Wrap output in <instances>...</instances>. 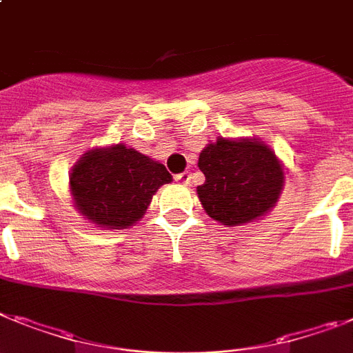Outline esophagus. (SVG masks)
<instances>
[{
  "mask_svg": "<svg viewBox=\"0 0 353 353\" xmlns=\"http://www.w3.org/2000/svg\"><path fill=\"white\" fill-rule=\"evenodd\" d=\"M174 182L182 183V185H188V183L191 182V174H189L188 171H183V173L174 174Z\"/></svg>",
  "mask_w": 353,
  "mask_h": 353,
  "instance_id": "obj_1",
  "label": "esophagus"
}]
</instances>
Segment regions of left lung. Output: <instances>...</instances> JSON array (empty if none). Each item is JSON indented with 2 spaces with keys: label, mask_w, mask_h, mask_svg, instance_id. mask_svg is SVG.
Masks as SVG:
<instances>
[{
  "label": "left lung",
  "mask_w": 353,
  "mask_h": 353,
  "mask_svg": "<svg viewBox=\"0 0 353 353\" xmlns=\"http://www.w3.org/2000/svg\"><path fill=\"white\" fill-rule=\"evenodd\" d=\"M205 182L198 198L210 218L234 227L264 216L279 200L284 171L270 148L257 139L219 137L200 153Z\"/></svg>",
  "instance_id": "8db88e82"
}]
</instances>
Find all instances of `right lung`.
Returning <instances> with one entry per match:
<instances>
[{"mask_svg": "<svg viewBox=\"0 0 353 353\" xmlns=\"http://www.w3.org/2000/svg\"><path fill=\"white\" fill-rule=\"evenodd\" d=\"M170 182L164 164L123 144L85 153L69 179L78 210L99 227L116 230L139 221L157 189Z\"/></svg>", "mask_w": 353, "mask_h": 353, "instance_id": "right-lung-1", "label": "right lung"}]
</instances>
